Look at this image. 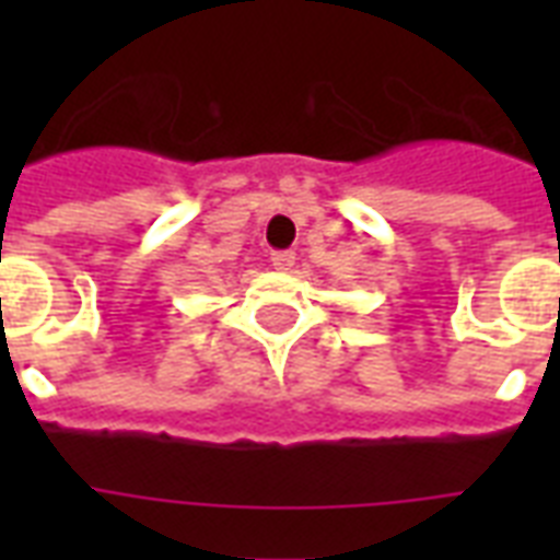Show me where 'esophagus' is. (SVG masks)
<instances>
[{"instance_id":"34e87169","label":"esophagus","mask_w":560,"mask_h":560,"mask_svg":"<svg viewBox=\"0 0 560 560\" xmlns=\"http://www.w3.org/2000/svg\"><path fill=\"white\" fill-rule=\"evenodd\" d=\"M270 261L279 272H290L296 267V253H293V249H281V253L270 255Z\"/></svg>"}]
</instances>
